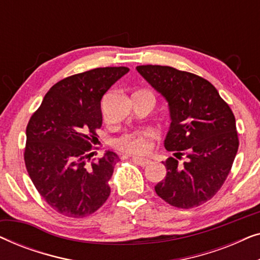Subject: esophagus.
Here are the masks:
<instances>
[{
	"label": "esophagus",
	"instance_id": "esophagus-1",
	"mask_svg": "<svg viewBox=\"0 0 260 260\" xmlns=\"http://www.w3.org/2000/svg\"><path fill=\"white\" fill-rule=\"evenodd\" d=\"M133 161L135 163H137V165L141 166V167H145V166L150 165V163H151L150 159L143 158V157H133Z\"/></svg>",
	"mask_w": 260,
	"mask_h": 260
}]
</instances>
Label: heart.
I'll use <instances>...</instances> for the list:
<instances>
[{
  "label": "heart",
  "mask_w": 260,
  "mask_h": 260,
  "mask_svg": "<svg viewBox=\"0 0 260 260\" xmlns=\"http://www.w3.org/2000/svg\"><path fill=\"white\" fill-rule=\"evenodd\" d=\"M155 138L152 130L144 129L134 133H125L113 138L112 145L118 151L130 155H143L151 149V141Z\"/></svg>",
  "instance_id": "heart-1"
}]
</instances>
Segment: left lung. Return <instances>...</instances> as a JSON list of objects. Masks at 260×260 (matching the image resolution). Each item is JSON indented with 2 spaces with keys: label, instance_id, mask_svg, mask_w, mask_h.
Masks as SVG:
<instances>
[{
  "label": "left lung",
  "instance_id": "obj_1",
  "mask_svg": "<svg viewBox=\"0 0 260 260\" xmlns=\"http://www.w3.org/2000/svg\"><path fill=\"white\" fill-rule=\"evenodd\" d=\"M136 69L165 95L172 117L165 147L175 157L163 162L167 174L156 194L174 207H198L218 193L236 158L239 138L232 110L200 76L170 66Z\"/></svg>",
  "mask_w": 260,
  "mask_h": 260
}]
</instances>
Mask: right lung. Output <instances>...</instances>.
<instances>
[{
    "label": "right lung",
    "instance_id": "add662e5",
    "mask_svg": "<svg viewBox=\"0 0 260 260\" xmlns=\"http://www.w3.org/2000/svg\"><path fill=\"white\" fill-rule=\"evenodd\" d=\"M127 67H98L53 85L26 129L24 165L42 199L59 214L84 218L108 200L118 162L108 151L91 159L103 123L101 101Z\"/></svg>",
    "mask_w": 260,
    "mask_h": 260
}]
</instances>
